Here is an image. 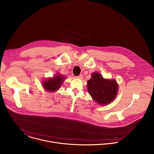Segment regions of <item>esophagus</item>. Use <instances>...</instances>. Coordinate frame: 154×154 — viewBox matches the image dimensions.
<instances>
[{"instance_id": "34e87169", "label": "esophagus", "mask_w": 154, "mask_h": 154, "mask_svg": "<svg viewBox=\"0 0 154 154\" xmlns=\"http://www.w3.org/2000/svg\"><path fill=\"white\" fill-rule=\"evenodd\" d=\"M76 78H78V79H82V78H83V75H79V76H76Z\"/></svg>"}]
</instances>
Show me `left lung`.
Listing matches in <instances>:
<instances>
[{
	"instance_id": "1",
	"label": "left lung",
	"mask_w": 154,
	"mask_h": 154,
	"mask_svg": "<svg viewBox=\"0 0 154 154\" xmlns=\"http://www.w3.org/2000/svg\"><path fill=\"white\" fill-rule=\"evenodd\" d=\"M88 91L92 99L104 106L111 103L116 97L119 87L115 79H106L98 73H92L87 82Z\"/></svg>"
}]
</instances>
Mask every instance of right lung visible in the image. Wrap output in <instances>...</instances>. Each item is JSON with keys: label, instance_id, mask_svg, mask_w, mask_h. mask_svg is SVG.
Wrapping results in <instances>:
<instances>
[{"label": "right lung", "instance_id": "right-lung-1", "mask_svg": "<svg viewBox=\"0 0 154 154\" xmlns=\"http://www.w3.org/2000/svg\"><path fill=\"white\" fill-rule=\"evenodd\" d=\"M65 79V76L60 74H57L53 78H49L44 81L42 83L43 87L47 91H56L60 88Z\"/></svg>", "mask_w": 154, "mask_h": 154}]
</instances>
